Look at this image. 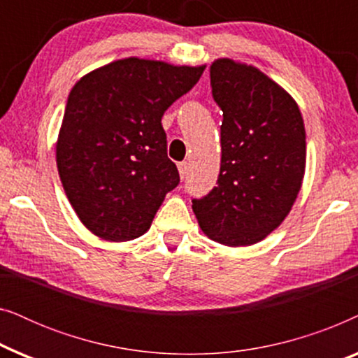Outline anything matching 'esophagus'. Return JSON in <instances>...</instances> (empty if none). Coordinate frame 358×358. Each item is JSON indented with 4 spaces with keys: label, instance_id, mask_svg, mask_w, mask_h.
I'll return each mask as SVG.
<instances>
[{
    "label": "esophagus",
    "instance_id": "esophagus-1",
    "mask_svg": "<svg viewBox=\"0 0 358 358\" xmlns=\"http://www.w3.org/2000/svg\"><path fill=\"white\" fill-rule=\"evenodd\" d=\"M178 169H179V174H180V178H185V176H187V173H189V164L187 163H185V161H184V163H179L178 164Z\"/></svg>",
    "mask_w": 358,
    "mask_h": 358
}]
</instances>
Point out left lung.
Returning <instances> with one entry per match:
<instances>
[{"label": "left lung", "instance_id": "left-lung-1", "mask_svg": "<svg viewBox=\"0 0 358 358\" xmlns=\"http://www.w3.org/2000/svg\"><path fill=\"white\" fill-rule=\"evenodd\" d=\"M223 110L218 185L192 200L199 227L229 248L251 246L280 227L306 168V134L296 101L259 68L231 58L210 66Z\"/></svg>", "mask_w": 358, "mask_h": 358}]
</instances>
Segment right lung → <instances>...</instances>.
<instances>
[{
  "instance_id": "right-lung-1",
  "label": "right lung",
  "mask_w": 358,
  "mask_h": 358,
  "mask_svg": "<svg viewBox=\"0 0 358 358\" xmlns=\"http://www.w3.org/2000/svg\"><path fill=\"white\" fill-rule=\"evenodd\" d=\"M207 65L129 57L76 81L57 138V168L81 223L106 241L148 231L179 184L161 117Z\"/></svg>"
}]
</instances>
